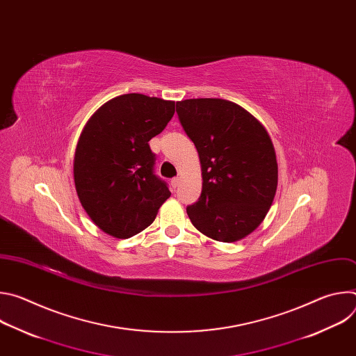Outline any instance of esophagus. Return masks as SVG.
<instances>
[{"label":"esophagus","mask_w":356,"mask_h":356,"mask_svg":"<svg viewBox=\"0 0 356 356\" xmlns=\"http://www.w3.org/2000/svg\"><path fill=\"white\" fill-rule=\"evenodd\" d=\"M179 183H180V179H179V177L172 179V181H170V187H172V190H176V187L179 186Z\"/></svg>","instance_id":"1"}]
</instances>
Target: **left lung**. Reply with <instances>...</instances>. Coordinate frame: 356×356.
Segmentation results:
<instances>
[{
	"label": "left lung",
	"instance_id": "8db88e82",
	"mask_svg": "<svg viewBox=\"0 0 356 356\" xmlns=\"http://www.w3.org/2000/svg\"><path fill=\"white\" fill-rule=\"evenodd\" d=\"M176 113L201 163V195L187 207L191 224L220 242L245 238L265 220L277 188L268 131L245 108L222 98L179 101Z\"/></svg>",
	"mask_w": 356,
	"mask_h": 356
}]
</instances>
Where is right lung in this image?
Instances as JSON below:
<instances>
[{"instance_id":"1","label":"right lung","mask_w":356,"mask_h":356,"mask_svg":"<svg viewBox=\"0 0 356 356\" xmlns=\"http://www.w3.org/2000/svg\"><path fill=\"white\" fill-rule=\"evenodd\" d=\"M175 114V101L138 92L101 106L79 138L73 173L79 200L106 234L127 239L155 221L170 191L154 173L149 140Z\"/></svg>"}]
</instances>
